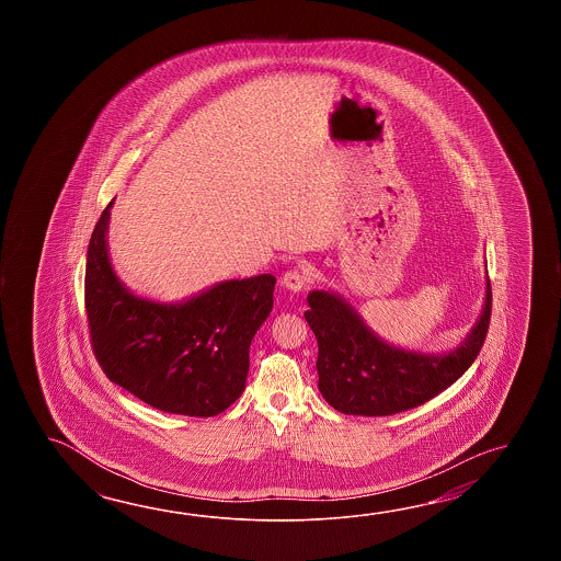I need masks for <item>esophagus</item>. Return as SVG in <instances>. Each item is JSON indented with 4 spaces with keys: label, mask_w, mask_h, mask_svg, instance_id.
Masks as SVG:
<instances>
[{
    "label": "esophagus",
    "mask_w": 561,
    "mask_h": 561,
    "mask_svg": "<svg viewBox=\"0 0 561 561\" xmlns=\"http://www.w3.org/2000/svg\"><path fill=\"white\" fill-rule=\"evenodd\" d=\"M280 283H283V286L288 288L290 293H302L305 286L309 283V276H307V271H305L302 266H297V268L286 271L283 278H280Z\"/></svg>",
    "instance_id": "obj_1"
}]
</instances>
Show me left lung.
I'll return each mask as SVG.
<instances>
[{
	"instance_id": "8db88e82",
	"label": "left lung",
	"mask_w": 561,
	"mask_h": 561,
	"mask_svg": "<svg viewBox=\"0 0 561 561\" xmlns=\"http://www.w3.org/2000/svg\"><path fill=\"white\" fill-rule=\"evenodd\" d=\"M305 312L319 343V391L345 415L385 417L451 387L476 360L491 317V286L479 319L459 345L445 353H421L391 345L373 333L345 298L333 290H310Z\"/></svg>"
}]
</instances>
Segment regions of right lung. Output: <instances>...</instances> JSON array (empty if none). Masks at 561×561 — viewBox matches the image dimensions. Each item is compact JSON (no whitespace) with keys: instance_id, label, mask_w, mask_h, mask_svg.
<instances>
[{"instance_id":"obj_1","label":"right lung","mask_w":561,"mask_h":561,"mask_svg":"<svg viewBox=\"0 0 561 561\" xmlns=\"http://www.w3.org/2000/svg\"><path fill=\"white\" fill-rule=\"evenodd\" d=\"M85 256V312L107 379L146 405L215 417L247 387L252 339L271 310L276 278H230L179 302L140 297L116 275L107 252L110 208Z\"/></svg>"}]
</instances>
